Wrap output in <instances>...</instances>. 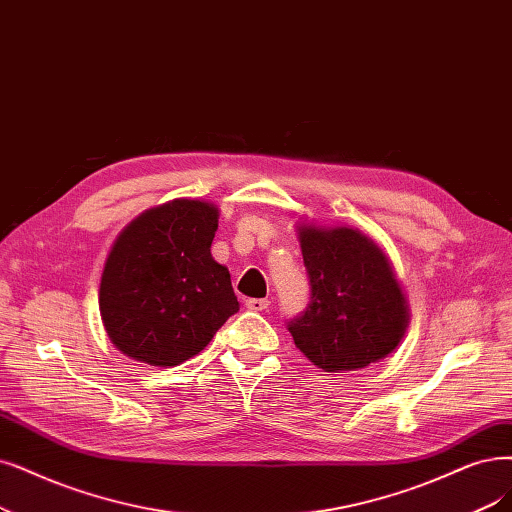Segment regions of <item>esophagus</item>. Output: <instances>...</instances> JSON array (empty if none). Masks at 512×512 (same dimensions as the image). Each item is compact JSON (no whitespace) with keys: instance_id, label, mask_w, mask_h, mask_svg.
I'll return each mask as SVG.
<instances>
[{"instance_id":"34e87169","label":"esophagus","mask_w":512,"mask_h":512,"mask_svg":"<svg viewBox=\"0 0 512 512\" xmlns=\"http://www.w3.org/2000/svg\"><path fill=\"white\" fill-rule=\"evenodd\" d=\"M270 306V299H246V308L249 310H255V312H261V310H266Z\"/></svg>"}]
</instances>
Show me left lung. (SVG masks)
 Wrapping results in <instances>:
<instances>
[{"instance_id":"1","label":"left lung","mask_w":512,"mask_h":512,"mask_svg":"<svg viewBox=\"0 0 512 512\" xmlns=\"http://www.w3.org/2000/svg\"><path fill=\"white\" fill-rule=\"evenodd\" d=\"M310 304L289 331L310 363L346 373L392 354L409 325V304L386 251L350 225L297 221Z\"/></svg>"}]
</instances>
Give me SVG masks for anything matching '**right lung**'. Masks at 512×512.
<instances>
[{"instance_id": "obj_1", "label": "right lung", "mask_w": 512, "mask_h": 512, "mask_svg": "<svg viewBox=\"0 0 512 512\" xmlns=\"http://www.w3.org/2000/svg\"><path fill=\"white\" fill-rule=\"evenodd\" d=\"M219 208L175 198L132 219L105 259L103 327L122 354L175 367L211 342L238 312L230 272L211 255Z\"/></svg>"}]
</instances>
